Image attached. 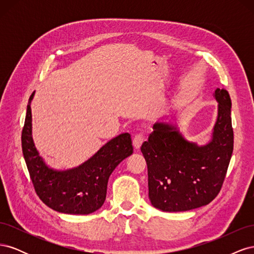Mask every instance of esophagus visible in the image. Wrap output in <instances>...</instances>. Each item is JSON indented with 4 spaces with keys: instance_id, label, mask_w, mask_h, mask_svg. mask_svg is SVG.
<instances>
[{
    "instance_id": "34e87169",
    "label": "esophagus",
    "mask_w": 254,
    "mask_h": 254,
    "mask_svg": "<svg viewBox=\"0 0 254 254\" xmlns=\"http://www.w3.org/2000/svg\"><path fill=\"white\" fill-rule=\"evenodd\" d=\"M143 141H144L143 134H141V133H140V134H136V135L133 137V140H132L133 147H134L135 149H139V148L141 147V145H142Z\"/></svg>"
}]
</instances>
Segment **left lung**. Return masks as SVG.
Instances as JSON below:
<instances>
[{"label":"left lung","mask_w":254,"mask_h":254,"mask_svg":"<svg viewBox=\"0 0 254 254\" xmlns=\"http://www.w3.org/2000/svg\"><path fill=\"white\" fill-rule=\"evenodd\" d=\"M216 123L204 145L188 141L172 122H157L141 151L147 163L148 196L163 212H183L209 204L224 183L233 152L231 98L216 89Z\"/></svg>","instance_id":"obj_1"}]
</instances>
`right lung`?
<instances>
[{
	"label": "right lung",
	"instance_id": "1",
	"mask_svg": "<svg viewBox=\"0 0 254 254\" xmlns=\"http://www.w3.org/2000/svg\"><path fill=\"white\" fill-rule=\"evenodd\" d=\"M30 95L24 127L22 150L37 195L51 209L59 213L87 215L97 211L106 199L109 177L123 160L132 155L129 133H122L106 143L81 165L59 171L50 167L37 150L33 140Z\"/></svg>",
	"mask_w": 254,
	"mask_h": 254
}]
</instances>
